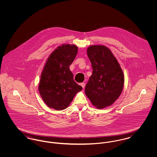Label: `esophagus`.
I'll return each mask as SVG.
<instances>
[{
  "label": "esophagus",
  "mask_w": 157,
  "mask_h": 157,
  "mask_svg": "<svg viewBox=\"0 0 157 157\" xmlns=\"http://www.w3.org/2000/svg\"><path fill=\"white\" fill-rule=\"evenodd\" d=\"M80 85L82 86V87L83 88H84L85 86V83H80Z\"/></svg>",
  "instance_id": "1"
}]
</instances>
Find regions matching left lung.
I'll return each instance as SVG.
<instances>
[{"instance_id":"1","label":"left lung","mask_w":157,"mask_h":157,"mask_svg":"<svg viewBox=\"0 0 157 157\" xmlns=\"http://www.w3.org/2000/svg\"><path fill=\"white\" fill-rule=\"evenodd\" d=\"M87 54L92 74L85 87V94L97 109L111 106L121 95L124 76L111 51L104 45H91Z\"/></svg>"}]
</instances>
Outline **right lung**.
I'll return each instance as SVG.
<instances>
[{
    "mask_svg": "<svg viewBox=\"0 0 157 157\" xmlns=\"http://www.w3.org/2000/svg\"><path fill=\"white\" fill-rule=\"evenodd\" d=\"M78 52L75 45L58 46L47 59L39 84V91L45 104L57 111L69 106L82 87L74 80L69 66Z\"/></svg>",
    "mask_w": 157,
    "mask_h": 157,
    "instance_id": "add662e5",
    "label": "right lung"
}]
</instances>
